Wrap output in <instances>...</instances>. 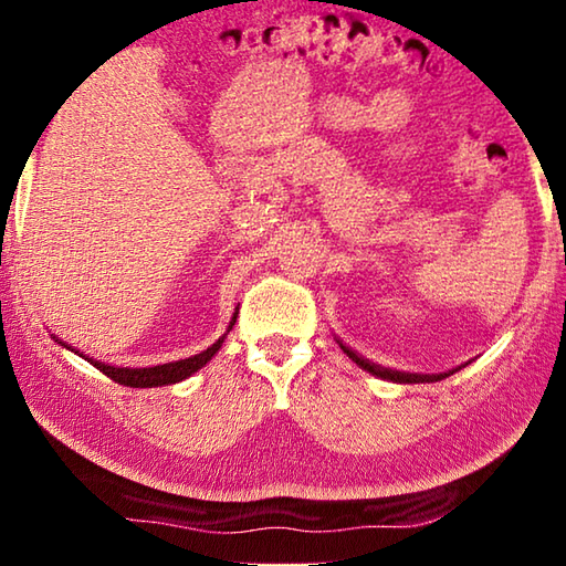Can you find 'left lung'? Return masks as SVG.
<instances>
[{"label":"left lung","mask_w":566,"mask_h":566,"mask_svg":"<svg viewBox=\"0 0 566 566\" xmlns=\"http://www.w3.org/2000/svg\"><path fill=\"white\" fill-rule=\"evenodd\" d=\"M339 347H342V352L347 354V357H349L352 361H357L361 369H367V371H371V375H377V377H381V379L399 381V385H417V381H437V379H444V377H449V375H454L457 369H462V367H457V369H452V371H444V375H409V371L387 369V367H381V364H375V361L364 359L361 354H357V352L349 349V347H344L342 342H339Z\"/></svg>","instance_id":"8db88e82"}]
</instances>
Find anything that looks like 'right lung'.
<instances>
[{
    "label": "right lung",
    "instance_id": "add662e5",
    "mask_svg": "<svg viewBox=\"0 0 566 566\" xmlns=\"http://www.w3.org/2000/svg\"><path fill=\"white\" fill-rule=\"evenodd\" d=\"M237 314L239 312H234V317H232V322H229V329L234 327V322H237ZM227 329V332H229ZM227 337V334H224ZM224 337H219L212 347L209 349H205L202 354H195V357H189V359H179V361H169V364H157V367H147V369H129V367H109V364H104V361H97V359H87L90 364H94V367H97L102 375H107L112 381H117V385H124V387H161V385H175V381H181V379H187V377H191L195 375L197 369H202L205 364L214 357V354L219 352V347H222V342H224ZM56 339V337H54ZM62 347H66L64 342H60ZM70 349V347H66ZM80 354V352H76ZM82 357V354H80Z\"/></svg>",
    "mask_w": 566,
    "mask_h": 566
}]
</instances>
